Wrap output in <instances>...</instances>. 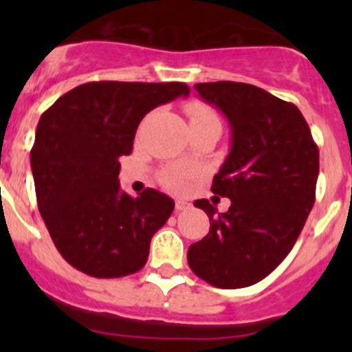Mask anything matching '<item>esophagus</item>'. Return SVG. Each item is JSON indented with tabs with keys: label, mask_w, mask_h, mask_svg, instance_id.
Instances as JSON below:
<instances>
[{
	"label": "esophagus",
	"mask_w": 352,
	"mask_h": 352,
	"mask_svg": "<svg viewBox=\"0 0 352 352\" xmlns=\"http://www.w3.org/2000/svg\"><path fill=\"white\" fill-rule=\"evenodd\" d=\"M190 204L189 202L182 201V199H177L175 201V211H186V209H189Z\"/></svg>",
	"instance_id": "esophagus-1"
}]
</instances>
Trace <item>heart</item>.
I'll list each match as a JSON object with an SVG mask.
<instances>
[{"label":"heart","mask_w":352,"mask_h":352,"mask_svg":"<svg viewBox=\"0 0 352 352\" xmlns=\"http://www.w3.org/2000/svg\"><path fill=\"white\" fill-rule=\"evenodd\" d=\"M187 116H189L190 124L194 122H206V120H218L216 113L212 112L208 105L199 104V102H190L186 107ZM192 177V170L187 166H175L166 172L162 173V182L165 184L168 189L175 190V192H182L189 186V179Z\"/></svg>","instance_id":"1"}]
</instances>
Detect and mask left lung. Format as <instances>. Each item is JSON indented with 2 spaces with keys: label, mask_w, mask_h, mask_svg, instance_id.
<instances>
[{
  "label": "left lung",
  "mask_w": 352,
  "mask_h": 352,
  "mask_svg": "<svg viewBox=\"0 0 352 352\" xmlns=\"http://www.w3.org/2000/svg\"><path fill=\"white\" fill-rule=\"evenodd\" d=\"M202 100L221 110L232 127V150L211 190L232 206L209 218V233L187 261L197 278L223 289L247 287L271 274L296 243L315 202L318 146L294 104L236 81L197 83Z\"/></svg>",
  "instance_id": "8db88e82"
}]
</instances>
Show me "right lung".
Segmentation results:
<instances>
[{
	"instance_id": "obj_1",
	"label": "right lung",
	"mask_w": 352,
	"mask_h": 352,
	"mask_svg": "<svg viewBox=\"0 0 352 352\" xmlns=\"http://www.w3.org/2000/svg\"><path fill=\"white\" fill-rule=\"evenodd\" d=\"M189 87L91 81L59 97L41 116L30 151L37 206L67 264L102 279L140 271L153 235L175 202L155 189L131 197L119 187V158L150 110Z\"/></svg>"
}]
</instances>
